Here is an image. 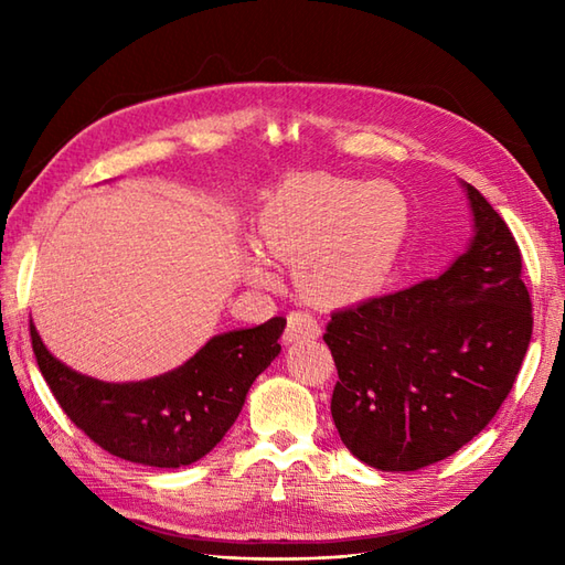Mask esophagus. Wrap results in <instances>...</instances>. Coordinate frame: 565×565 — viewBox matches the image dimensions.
I'll use <instances>...</instances> for the list:
<instances>
[{"mask_svg": "<svg viewBox=\"0 0 565 565\" xmlns=\"http://www.w3.org/2000/svg\"><path fill=\"white\" fill-rule=\"evenodd\" d=\"M320 334L318 320L308 313V310H291L289 322L284 330V342H308L316 340Z\"/></svg>", "mask_w": 565, "mask_h": 565, "instance_id": "esophagus-1", "label": "esophagus"}]
</instances>
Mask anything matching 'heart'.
I'll return each instance as SVG.
<instances>
[{
	"label": "heart",
	"instance_id": "b5f03b06",
	"mask_svg": "<svg viewBox=\"0 0 565 565\" xmlns=\"http://www.w3.org/2000/svg\"><path fill=\"white\" fill-rule=\"evenodd\" d=\"M407 231V201L383 182L364 184L334 174H298L271 191L259 237L269 255L298 262V286L322 303H356L379 291ZM247 274L271 279L255 257Z\"/></svg>",
	"mask_w": 565,
	"mask_h": 565
}]
</instances>
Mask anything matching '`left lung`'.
Listing matches in <instances>:
<instances>
[{
	"label": "left lung",
	"instance_id": "1",
	"mask_svg": "<svg viewBox=\"0 0 565 565\" xmlns=\"http://www.w3.org/2000/svg\"><path fill=\"white\" fill-rule=\"evenodd\" d=\"M466 191L471 247L439 279L338 310L322 334L340 376L334 427L379 471H417L486 429L532 340L518 239L481 191Z\"/></svg>",
	"mask_w": 565,
	"mask_h": 565
}]
</instances>
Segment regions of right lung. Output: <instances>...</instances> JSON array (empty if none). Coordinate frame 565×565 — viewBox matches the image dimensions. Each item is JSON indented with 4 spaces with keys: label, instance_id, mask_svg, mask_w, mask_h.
Here are the masks:
<instances>
[{
    "label": "right lung",
    "instance_id": "add662e5",
    "mask_svg": "<svg viewBox=\"0 0 565 565\" xmlns=\"http://www.w3.org/2000/svg\"><path fill=\"white\" fill-rule=\"evenodd\" d=\"M286 318L218 334L170 374L138 383H104L60 364L31 322L41 374L65 415L118 459L179 468L199 461L233 427L245 395L274 356Z\"/></svg>",
    "mask_w": 565,
    "mask_h": 565
}]
</instances>
